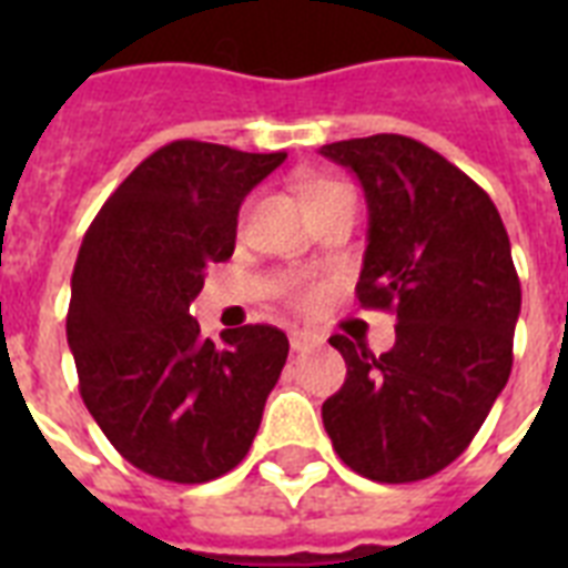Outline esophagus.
I'll return each instance as SVG.
<instances>
[{
    "mask_svg": "<svg viewBox=\"0 0 568 568\" xmlns=\"http://www.w3.org/2000/svg\"><path fill=\"white\" fill-rule=\"evenodd\" d=\"M288 342H292V351L301 354V351H310V347L318 345L321 338L315 336V333H310V329H292V338H288Z\"/></svg>",
    "mask_w": 568,
    "mask_h": 568,
    "instance_id": "1",
    "label": "esophagus"
}]
</instances>
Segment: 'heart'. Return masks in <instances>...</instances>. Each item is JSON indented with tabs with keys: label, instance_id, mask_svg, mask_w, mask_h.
I'll list each match as a JSON object with an SVG mask.
<instances>
[{
	"label": "heart",
	"instance_id": "1",
	"mask_svg": "<svg viewBox=\"0 0 568 568\" xmlns=\"http://www.w3.org/2000/svg\"><path fill=\"white\" fill-rule=\"evenodd\" d=\"M324 189H333L329 182H321V185H312L310 191H306V200H310L312 194H318V191ZM285 294H288V301L294 303V306H301V310H310V306H315L321 297V292L315 288V285H306V283H288L285 285Z\"/></svg>",
	"mask_w": 568,
	"mask_h": 568
}]
</instances>
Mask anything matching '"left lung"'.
I'll return each mask as SVG.
<instances>
[{
    "instance_id": "left-lung-1",
    "label": "left lung",
    "mask_w": 568,
    "mask_h": 568,
    "mask_svg": "<svg viewBox=\"0 0 568 568\" xmlns=\"http://www.w3.org/2000/svg\"><path fill=\"white\" fill-rule=\"evenodd\" d=\"M321 153L351 168L368 200L359 306L397 318L379 356L329 338L347 377L321 418L356 475L413 484L471 445L507 386L521 310L510 239L489 194L415 138H351Z\"/></svg>"
}]
</instances>
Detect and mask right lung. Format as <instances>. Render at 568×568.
<instances>
[{
  "mask_svg": "<svg viewBox=\"0 0 568 568\" xmlns=\"http://www.w3.org/2000/svg\"><path fill=\"white\" fill-rule=\"evenodd\" d=\"M285 153L171 141L102 203L79 247L67 342L79 392L144 475L205 484L247 457L288 356L271 324L200 336L191 301L235 250L241 200Z\"/></svg>",
  "mask_w": 568,
  "mask_h": 568,
  "instance_id": "1",
  "label": "right lung"
}]
</instances>
